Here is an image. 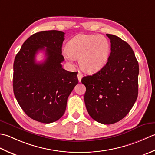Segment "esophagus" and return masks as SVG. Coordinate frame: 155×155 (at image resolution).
Listing matches in <instances>:
<instances>
[{
    "mask_svg": "<svg viewBox=\"0 0 155 155\" xmlns=\"http://www.w3.org/2000/svg\"><path fill=\"white\" fill-rule=\"evenodd\" d=\"M83 78V74H81V72L80 71H78V81L81 82V78Z\"/></svg>",
    "mask_w": 155,
    "mask_h": 155,
    "instance_id": "1",
    "label": "esophagus"
}]
</instances>
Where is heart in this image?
<instances>
[{
	"label": "heart",
	"mask_w": 155,
	"mask_h": 155,
	"mask_svg": "<svg viewBox=\"0 0 155 155\" xmlns=\"http://www.w3.org/2000/svg\"><path fill=\"white\" fill-rule=\"evenodd\" d=\"M65 57L69 61L79 58V65L84 72L94 74L108 61L110 43L104 36L79 35L68 43Z\"/></svg>",
	"instance_id": "b5f03b06"
}]
</instances>
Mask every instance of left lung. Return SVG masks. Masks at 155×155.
I'll return each mask as SVG.
<instances>
[{
    "mask_svg": "<svg viewBox=\"0 0 155 155\" xmlns=\"http://www.w3.org/2000/svg\"><path fill=\"white\" fill-rule=\"evenodd\" d=\"M111 43L108 62L97 73L81 79L86 87L84 102L94 120L111 124L128 114L138 97L139 67L128 43L106 34Z\"/></svg>",
    "mask_w": 155,
    "mask_h": 155,
    "instance_id": "1",
    "label": "left lung"
}]
</instances>
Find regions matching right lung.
<instances>
[{
	"label": "right lung",
	"mask_w": 155,
	"mask_h": 155,
	"mask_svg": "<svg viewBox=\"0 0 155 155\" xmlns=\"http://www.w3.org/2000/svg\"><path fill=\"white\" fill-rule=\"evenodd\" d=\"M64 35L56 30L32 35L14 61L16 99L29 117L45 124L58 120L64 115L68 97L78 83V72L66 71L61 64L64 60L61 55ZM39 51L46 53L43 63L35 61Z\"/></svg>",
	"instance_id": "obj_1"
}]
</instances>
